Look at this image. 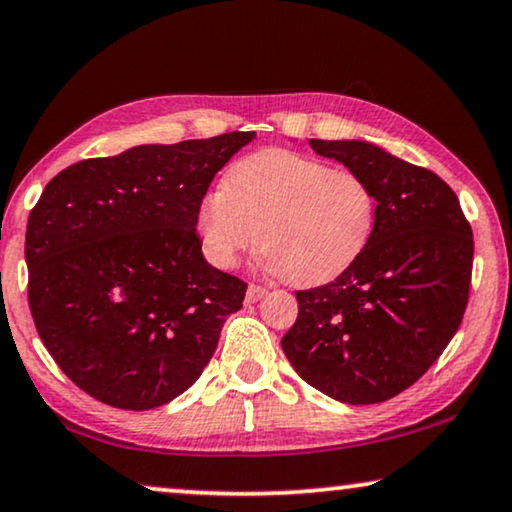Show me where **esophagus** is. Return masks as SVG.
<instances>
[{"label": "esophagus", "mask_w": 512, "mask_h": 512, "mask_svg": "<svg viewBox=\"0 0 512 512\" xmlns=\"http://www.w3.org/2000/svg\"><path fill=\"white\" fill-rule=\"evenodd\" d=\"M268 295V288L261 286V284H249L247 288V302H258L261 298Z\"/></svg>", "instance_id": "34e87169"}]
</instances>
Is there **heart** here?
<instances>
[{
    "label": "heart",
    "instance_id": "obj_1",
    "mask_svg": "<svg viewBox=\"0 0 512 512\" xmlns=\"http://www.w3.org/2000/svg\"><path fill=\"white\" fill-rule=\"evenodd\" d=\"M376 196L365 177L288 150H261L207 191L196 226L203 254L233 268L261 240L268 268L291 284H321L365 251Z\"/></svg>",
    "mask_w": 512,
    "mask_h": 512
}]
</instances>
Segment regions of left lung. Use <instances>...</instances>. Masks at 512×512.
I'll return each instance as SVG.
<instances>
[{"instance_id": "1", "label": "left lung", "mask_w": 512, "mask_h": 512, "mask_svg": "<svg viewBox=\"0 0 512 512\" xmlns=\"http://www.w3.org/2000/svg\"><path fill=\"white\" fill-rule=\"evenodd\" d=\"M365 177L376 196L367 247L335 281L298 291L281 339L295 372L344 404H376L416 383L462 323L473 233L455 191L432 170L365 140H309Z\"/></svg>"}]
</instances>
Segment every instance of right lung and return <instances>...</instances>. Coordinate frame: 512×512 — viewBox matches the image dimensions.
<instances>
[{"mask_svg":"<svg viewBox=\"0 0 512 512\" xmlns=\"http://www.w3.org/2000/svg\"><path fill=\"white\" fill-rule=\"evenodd\" d=\"M256 138L231 131L78 161L27 221V298L48 353L115 409L147 411L196 383L247 284L203 258L196 214Z\"/></svg>","mask_w":512,"mask_h":512,"instance_id":"right-lung-1","label":"right lung"}]
</instances>
